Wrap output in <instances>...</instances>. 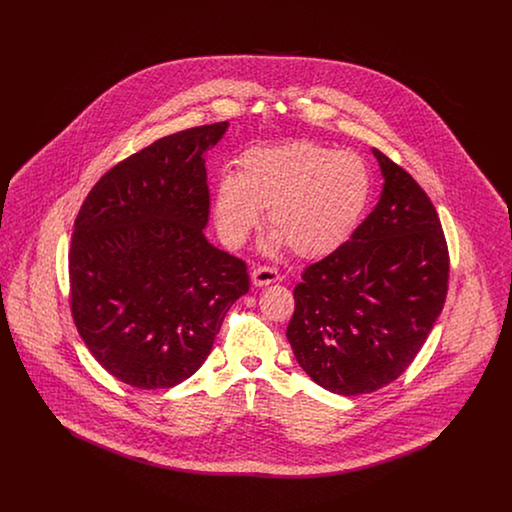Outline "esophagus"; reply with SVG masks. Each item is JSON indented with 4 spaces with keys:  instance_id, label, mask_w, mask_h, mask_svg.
<instances>
[{
    "instance_id": "34e87169",
    "label": "esophagus",
    "mask_w": 512,
    "mask_h": 512,
    "mask_svg": "<svg viewBox=\"0 0 512 512\" xmlns=\"http://www.w3.org/2000/svg\"><path fill=\"white\" fill-rule=\"evenodd\" d=\"M280 280V274L276 268L257 267L251 272V282L255 288H265L268 284H274Z\"/></svg>"
}]
</instances>
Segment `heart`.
Here are the masks:
<instances>
[{
    "instance_id": "obj_1",
    "label": "heart",
    "mask_w": 512,
    "mask_h": 512,
    "mask_svg": "<svg viewBox=\"0 0 512 512\" xmlns=\"http://www.w3.org/2000/svg\"><path fill=\"white\" fill-rule=\"evenodd\" d=\"M372 174L349 151L292 142L251 147L238 174L222 176L213 195V217L228 245L244 244L267 211L274 230L265 251L290 245L303 259L338 251L355 234L372 199Z\"/></svg>"
}]
</instances>
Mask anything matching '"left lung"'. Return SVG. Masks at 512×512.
I'll use <instances>...</instances> for the list:
<instances>
[{
	"mask_svg": "<svg viewBox=\"0 0 512 512\" xmlns=\"http://www.w3.org/2000/svg\"><path fill=\"white\" fill-rule=\"evenodd\" d=\"M384 186L338 251L305 268L286 336L320 388L359 395L413 363L445 303L447 244L438 213L409 172L372 147Z\"/></svg>",
	"mask_w": 512,
	"mask_h": 512,
	"instance_id": "left-lung-1",
	"label": "left lung"
}]
</instances>
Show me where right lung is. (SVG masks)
<instances>
[{
    "label": "right lung",
    "mask_w": 512,
    "mask_h": 512,
    "mask_svg": "<svg viewBox=\"0 0 512 512\" xmlns=\"http://www.w3.org/2000/svg\"><path fill=\"white\" fill-rule=\"evenodd\" d=\"M228 122L153 142L101 176L74 222L71 309L111 376L172 388L199 370L230 307L249 290L244 261L205 238V153Z\"/></svg>",
    "instance_id": "right-lung-1"
}]
</instances>
